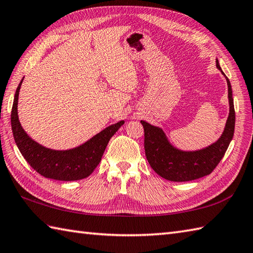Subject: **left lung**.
Masks as SVG:
<instances>
[{"mask_svg":"<svg viewBox=\"0 0 253 253\" xmlns=\"http://www.w3.org/2000/svg\"><path fill=\"white\" fill-rule=\"evenodd\" d=\"M216 67L226 78L228 87L229 113L224 130L210 146L187 151L176 148L169 140L162 128L141 121L144 129V151L150 166L155 173L170 181H189L211 174L224 157L234 137L235 109L233 90L216 58Z\"/></svg>","mask_w":253,"mask_h":253,"instance_id":"left-lung-1","label":"left lung"}]
</instances>
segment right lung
I'll list each match as a JSON object with an SVG mask.
<instances>
[{"label":"right lung","instance_id":"obj_1","mask_svg":"<svg viewBox=\"0 0 253 253\" xmlns=\"http://www.w3.org/2000/svg\"><path fill=\"white\" fill-rule=\"evenodd\" d=\"M24 78L16 89L12 107V130L15 142L21 155L36 171L46 178L73 181L88 177L99 165L110 139L120 129L124 121H120L96 133L84 143L68 150L45 148L29 137L18 118V96Z\"/></svg>","mask_w":253,"mask_h":253}]
</instances>
